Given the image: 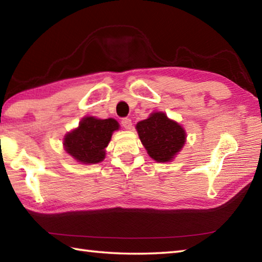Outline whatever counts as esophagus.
<instances>
[{"label": "esophagus", "mask_w": 262, "mask_h": 262, "mask_svg": "<svg viewBox=\"0 0 262 262\" xmlns=\"http://www.w3.org/2000/svg\"><path fill=\"white\" fill-rule=\"evenodd\" d=\"M121 123H122L123 128H126V129H128V130L132 129V120H130V119H128V118L122 119Z\"/></svg>", "instance_id": "34e87169"}]
</instances>
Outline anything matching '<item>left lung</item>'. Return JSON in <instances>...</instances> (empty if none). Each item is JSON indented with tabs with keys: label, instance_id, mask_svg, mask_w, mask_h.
Returning a JSON list of instances; mask_svg holds the SVG:
<instances>
[{
	"label": "left lung",
	"instance_id": "obj_1",
	"mask_svg": "<svg viewBox=\"0 0 262 262\" xmlns=\"http://www.w3.org/2000/svg\"><path fill=\"white\" fill-rule=\"evenodd\" d=\"M136 130L149 156L158 163L173 161L186 142L184 127L164 112H152L136 123Z\"/></svg>",
	"mask_w": 262,
	"mask_h": 262
}]
</instances>
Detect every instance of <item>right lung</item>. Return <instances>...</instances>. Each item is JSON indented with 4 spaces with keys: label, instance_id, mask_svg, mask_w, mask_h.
Wrapping results in <instances>:
<instances>
[{
    "label": "right lung",
    "instance_id": "right-lung-1",
    "mask_svg": "<svg viewBox=\"0 0 262 262\" xmlns=\"http://www.w3.org/2000/svg\"><path fill=\"white\" fill-rule=\"evenodd\" d=\"M120 128L115 119L84 117L78 127L63 137V148L75 161L91 165L104 161L112 134Z\"/></svg>",
    "mask_w": 262,
    "mask_h": 262
}]
</instances>
